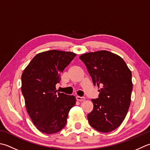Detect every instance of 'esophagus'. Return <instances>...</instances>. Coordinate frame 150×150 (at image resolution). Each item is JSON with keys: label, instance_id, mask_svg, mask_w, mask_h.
<instances>
[{"label": "esophagus", "instance_id": "1", "mask_svg": "<svg viewBox=\"0 0 150 150\" xmlns=\"http://www.w3.org/2000/svg\"><path fill=\"white\" fill-rule=\"evenodd\" d=\"M76 99H77V101H83L85 100V98H84V97L77 96V97H76Z\"/></svg>", "mask_w": 150, "mask_h": 150}]
</instances>
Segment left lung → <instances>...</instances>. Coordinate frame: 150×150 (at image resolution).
I'll return each mask as SVG.
<instances>
[{
    "mask_svg": "<svg viewBox=\"0 0 150 150\" xmlns=\"http://www.w3.org/2000/svg\"><path fill=\"white\" fill-rule=\"evenodd\" d=\"M94 86H101L99 98L92 99L93 110L88 114L90 125L102 133L122 124L131 103L132 74L125 61L112 52L99 51L80 56Z\"/></svg>",
    "mask_w": 150,
    "mask_h": 150,
    "instance_id": "obj_1",
    "label": "left lung"
}]
</instances>
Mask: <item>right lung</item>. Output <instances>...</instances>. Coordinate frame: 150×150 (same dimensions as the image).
<instances>
[{"instance_id": "obj_1", "label": "right lung", "mask_w": 150, "mask_h": 150, "mask_svg": "<svg viewBox=\"0 0 150 150\" xmlns=\"http://www.w3.org/2000/svg\"><path fill=\"white\" fill-rule=\"evenodd\" d=\"M76 54L57 50L40 52L32 58L21 76L26 111L40 131L53 134L65 127L75 97L57 92L60 74Z\"/></svg>"}]
</instances>
